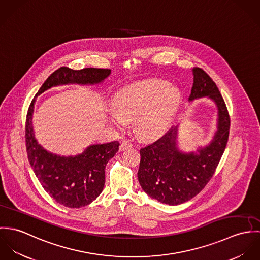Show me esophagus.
<instances>
[{"mask_svg": "<svg viewBox=\"0 0 260 260\" xmlns=\"http://www.w3.org/2000/svg\"><path fill=\"white\" fill-rule=\"evenodd\" d=\"M133 146V144H132V142L131 141H129V140H125V141H123L121 144H120V151H124V150H126V149L131 148Z\"/></svg>", "mask_w": 260, "mask_h": 260, "instance_id": "obj_1", "label": "esophagus"}]
</instances>
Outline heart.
<instances>
[{
	"mask_svg": "<svg viewBox=\"0 0 260 260\" xmlns=\"http://www.w3.org/2000/svg\"><path fill=\"white\" fill-rule=\"evenodd\" d=\"M181 95L169 82L158 79L140 81L120 89L114 96L109 120L122 129L127 121L135 119L137 133L145 138L162 135L172 122Z\"/></svg>",
	"mask_w": 260,
	"mask_h": 260,
	"instance_id": "heart-1",
	"label": "heart"
}]
</instances>
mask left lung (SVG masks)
<instances>
[{
    "label": "left lung",
    "instance_id": "left-lung-1",
    "mask_svg": "<svg viewBox=\"0 0 260 260\" xmlns=\"http://www.w3.org/2000/svg\"><path fill=\"white\" fill-rule=\"evenodd\" d=\"M193 86L189 101L208 97L217 107V130L211 142L197 152L184 153L177 144L178 126L155 142L140 149L138 180L153 199L168 205H178L197 195L212 178L226 147L230 118L222 96L201 68H193Z\"/></svg>",
    "mask_w": 260,
    "mask_h": 260
}]
</instances>
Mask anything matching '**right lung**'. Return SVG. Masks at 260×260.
Instances as JSON below:
<instances>
[{"instance_id": "obj_1", "label": "right lung", "mask_w": 260, "mask_h": 260, "mask_svg": "<svg viewBox=\"0 0 260 260\" xmlns=\"http://www.w3.org/2000/svg\"><path fill=\"white\" fill-rule=\"evenodd\" d=\"M110 74V69L73 70L61 67L44 82L28 109L25 137L31 167L45 191L56 202L69 208L86 206L100 195L105 184L106 164L118 152L120 144L118 141L94 144L82 154L68 157L48 152L38 143L33 131L32 117L36 97L60 85L100 84Z\"/></svg>"}]
</instances>
